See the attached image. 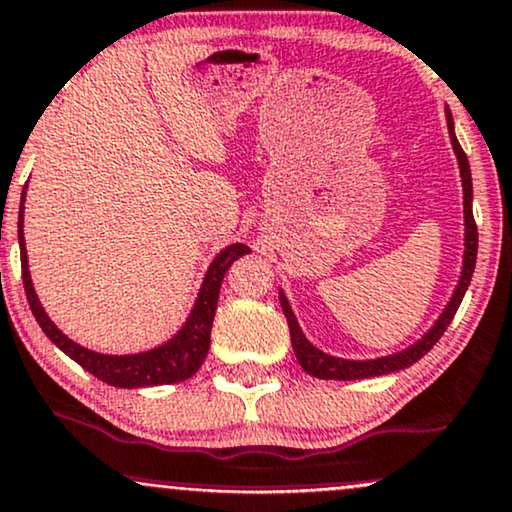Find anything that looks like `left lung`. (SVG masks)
<instances>
[{
	"instance_id": "obj_1",
	"label": "left lung",
	"mask_w": 512,
	"mask_h": 512,
	"mask_svg": "<svg viewBox=\"0 0 512 512\" xmlns=\"http://www.w3.org/2000/svg\"><path fill=\"white\" fill-rule=\"evenodd\" d=\"M446 125H449V137H451V147L453 154L458 159V168H460V182H463V218H465V251H463V270H460L458 285L453 289L449 304H446L444 311L434 325L427 330L418 342H413L406 349L389 353V356H380V358H368V361H351V358H339V356H330V353L320 351L318 346H313L306 339L304 330L299 327V320L289 306L285 292L280 289V304L282 311H285L287 325H289V334H292V346L296 353V361H299L301 368H304L308 375L318 377V380H368V377H377V375H389V372L410 368L413 363H418L427 351L432 349L434 344L439 342L441 334L446 332V327L451 325L453 315H456L460 301H463L465 292H468L472 273H475V263H477V225H475V216H472V175H470V163L468 156H465L463 147H460L456 140V132H453V116L451 111L446 109Z\"/></svg>"
}]
</instances>
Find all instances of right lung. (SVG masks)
<instances>
[{
  "label": "right lung",
  "instance_id": "right-lung-1",
  "mask_svg": "<svg viewBox=\"0 0 512 512\" xmlns=\"http://www.w3.org/2000/svg\"><path fill=\"white\" fill-rule=\"evenodd\" d=\"M21 201H25V187L21 194ZM23 204L18 208V244H21V270H23V287L25 296H28L30 311H33L35 320L40 323L42 332L47 334L59 349L73 358L75 363L82 365L94 377L111 384V387L121 389H137V387H156V384H175L185 382L194 375L204 363L208 346H211V327L213 315L218 308V294L220 285L227 268L237 261L239 256L249 254L246 244H230L225 246L220 254L213 258L208 266L204 282L194 301L192 313L180 327L178 334L168 339L166 344L156 346V349L140 351V353H125V356H111V353H97L92 349H85L71 337H66L59 327L52 323L47 311H44L40 299H37L33 280H30L28 270V251H25V237H23Z\"/></svg>",
  "mask_w": 512,
  "mask_h": 512
}]
</instances>
